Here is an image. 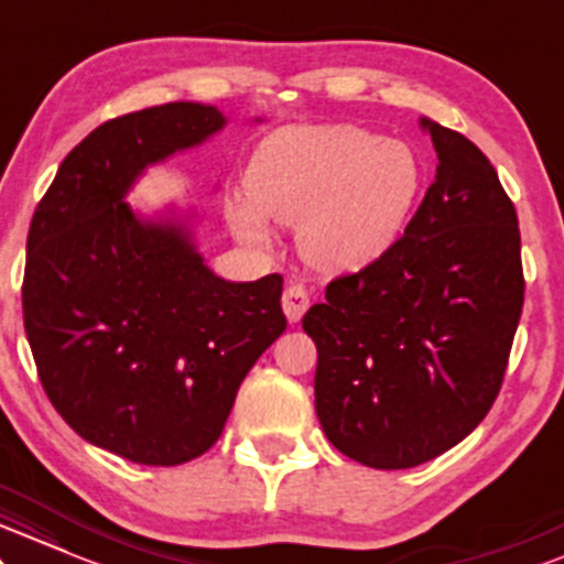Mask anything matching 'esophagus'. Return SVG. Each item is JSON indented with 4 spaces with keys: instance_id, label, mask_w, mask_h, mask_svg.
I'll use <instances>...</instances> for the list:
<instances>
[{
    "instance_id": "34e87169",
    "label": "esophagus",
    "mask_w": 564,
    "mask_h": 564,
    "mask_svg": "<svg viewBox=\"0 0 564 564\" xmlns=\"http://www.w3.org/2000/svg\"><path fill=\"white\" fill-rule=\"evenodd\" d=\"M308 306H311V297H308V290L303 288V284H288V288H284L282 308H284V314H288L290 322L301 319V316L306 314Z\"/></svg>"
}]
</instances>
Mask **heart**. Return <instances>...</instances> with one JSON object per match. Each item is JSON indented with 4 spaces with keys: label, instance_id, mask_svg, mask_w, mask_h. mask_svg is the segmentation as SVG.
Masks as SVG:
<instances>
[{
    "label": "heart",
    "instance_id": "heart-1",
    "mask_svg": "<svg viewBox=\"0 0 564 564\" xmlns=\"http://www.w3.org/2000/svg\"><path fill=\"white\" fill-rule=\"evenodd\" d=\"M250 197H231L227 218L248 242H267L269 221L297 224L311 267L354 271L388 253L412 218L425 169L409 142L361 126H295L269 137L245 174Z\"/></svg>",
    "mask_w": 564,
    "mask_h": 564
}]
</instances>
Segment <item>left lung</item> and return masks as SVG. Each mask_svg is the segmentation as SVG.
<instances>
[{"label": "left lung", "instance_id": "8db88e82", "mask_svg": "<svg viewBox=\"0 0 564 564\" xmlns=\"http://www.w3.org/2000/svg\"><path fill=\"white\" fill-rule=\"evenodd\" d=\"M422 129L438 171L412 221L303 316L324 435L375 469L425 465L486 420L525 301L518 210L491 161L459 131Z\"/></svg>", "mask_w": 564, "mask_h": 564}]
</instances>
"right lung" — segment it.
Listing matches in <instances>:
<instances>
[{
  "instance_id": "1",
  "label": "right lung",
  "mask_w": 564,
  "mask_h": 564,
  "mask_svg": "<svg viewBox=\"0 0 564 564\" xmlns=\"http://www.w3.org/2000/svg\"><path fill=\"white\" fill-rule=\"evenodd\" d=\"M224 126L169 102L97 126L59 163L25 242L23 327L46 399L84 441L174 467L218 441L237 388L288 327L282 276L227 282L121 197L144 165Z\"/></svg>"
}]
</instances>
